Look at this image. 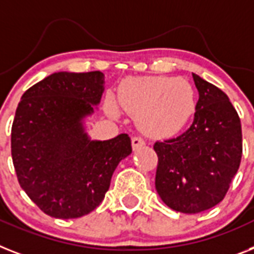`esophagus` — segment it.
Here are the masks:
<instances>
[{"label":"esophagus","mask_w":254,"mask_h":254,"mask_svg":"<svg viewBox=\"0 0 254 254\" xmlns=\"http://www.w3.org/2000/svg\"><path fill=\"white\" fill-rule=\"evenodd\" d=\"M144 145H145V141H144L141 137H133V139H132V149L133 150L140 149V148Z\"/></svg>","instance_id":"obj_1"}]
</instances>
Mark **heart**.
I'll return each mask as SVG.
<instances>
[{
  "label": "heart",
  "mask_w": 254,
  "mask_h": 254,
  "mask_svg": "<svg viewBox=\"0 0 254 254\" xmlns=\"http://www.w3.org/2000/svg\"><path fill=\"white\" fill-rule=\"evenodd\" d=\"M119 106L136 117L145 135L169 137L190 122L196 109V92L184 77L142 76L123 81L118 93ZM108 110L117 117L113 101Z\"/></svg>",
  "instance_id": "b5f03b06"
}]
</instances>
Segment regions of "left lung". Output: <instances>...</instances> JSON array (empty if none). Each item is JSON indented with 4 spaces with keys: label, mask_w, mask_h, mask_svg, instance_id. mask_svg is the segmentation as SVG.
Returning a JSON list of instances; mask_svg holds the SVG:
<instances>
[{
    "label": "left lung",
    "mask_w": 254,
    "mask_h": 254,
    "mask_svg": "<svg viewBox=\"0 0 254 254\" xmlns=\"http://www.w3.org/2000/svg\"><path fill=\"white\" fill-rule=\"evenodd\" d=\"M198 91L193 123L175 139L157 141L156 190L173 210L196 214L219 204L240 166V119L219 88L192 74Z\"/></svg>",
    "instance_id": "left-lung-1"
}]
</instances>
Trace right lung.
I'll list each match as a JSON object with an SVG mask.
<instances>
[{"mask_svg":"<svg viewBox=\"0 0 254 254\" xmlns=\"http://www.w3.org/2000/svg\"><path fill=\"white\" fill-rule=\"evenodd\" d=\"M104 91L101 71H60L27 89L18 104L11 128L16 177L50 217L89 214L104 200L119 162L132 153L127 133L92 140L85 131Z\"/></svg>","mask_w":254,"mask_h":254,"instance_id":"1","label":"right lung"}]
</instances>
